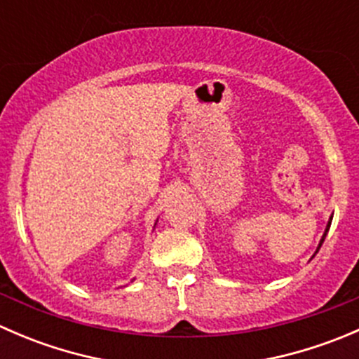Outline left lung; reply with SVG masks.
I'll return each instance as SVG.
<instances>
[{"mask_svg": "<svg viewBox=\"0 0 359 359\" xmlns=\"http://www.w3.org/2000/svg\"><path fill=\"white\" fill-rule=\"evenodd\" d=\"M330 224H332V219H330V222H328V226H327V229H325V234H323V238H321V241H320V247L321 245H323V241H325V238H327V233H328V229H330ZM320 247H318V250H320ZM316 250V252H318Z\"/></svg>", "mask_w": 359, "mask_h": 359, "instance_id": "8db88e82", "label": "left lung"}]
</instances>
